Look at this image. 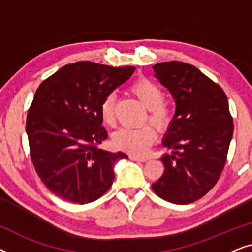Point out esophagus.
Listing matches in <instances>:
<instances>
[{
    "mask_svg": "<svg viewBox=\"0 0 252 252\" xmlns=\"http://www.w3.org/2000/svg\"><path fill=\"white\" fill-rule=\"evenodd\" d=\"M129 158L134 161H141V163H144V161H147L148 159L146 157H140V156H135V155H129Z\"/></svg>",
    "mask_w": 252,
    "mask_h": 252,
    "instance_id": "esophagus-1",
    "label": "esophagus"
}]
</instances>
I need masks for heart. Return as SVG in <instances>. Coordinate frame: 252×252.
Segmentation results:
<instances>
[{"label":"heart","instance_id":"heart-1","mask_svg":"<svg viewBox=\"0 0 252 252\" xmlns=\"http://www.w3.org/2000/svg\"><path fill=\"white\" fill-rule=\"evenodd\" d=\"M130 91L148 109L147 119H149L157 129L163 130L170 126L173 119L174 108L170 101L164 98L163 89L157 82L149 78H140L133 82ZM99 111L103 123L113 125L116 120V95L113 93H110L103 98ZM155 140L156 132L149 124L136 128L123 127L112 135V143L117 149L133 155L146 153Z\"/></svg>","mask_w":252,"mask_h":252}]
</instances>
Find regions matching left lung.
Here are the masks:
<instances>
[{
  "label": "left lung",
  "instance_id": "obj_1",
  "mask_svg": "<svg viewBox=\"0 0 252 252\" xmlns=\"http://www.w3.org/2000/svg\"><path fill=\"white\" fill-rule=\"evenodd\" d=\"M154 71L177 109L163 143L174 151L160 158L164 173L151 187L165 201L189 204L218 182L233 136V117L222 88L197 67L170 61L154 65Z\"/></svg>",
  "mask_w": 252,
  "mask_h": 252
}]
</instances>
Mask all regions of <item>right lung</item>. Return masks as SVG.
<instances>
[{
  "instance_id": "obj_1",
  "label": "right lung",
  "mask_w": 252,
  "mask_h": 252,
  "mask_svg": "<svg viewBox=\"0 0 252 252\" xmlns=\"http://www.w3.org/2000/svg\"><path fill=\"white\" fill-rule=\"evenodd\" d=\"M134 70L77 62L36 89L26 119L30 154L41 181L55 195L86 204L112 186L115 163L127 155L98 148L108 137L99 106Z\"/></svg>"
}]
</instances>
